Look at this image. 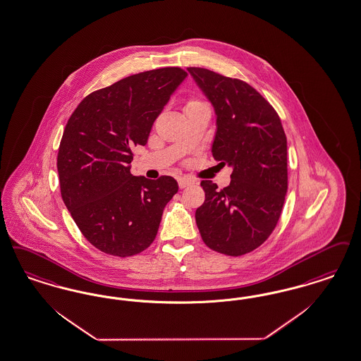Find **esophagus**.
Segmentation results:
<instances>
[{"label":"esophagus","mask_w":361,"mask_h":361,"mask_svg":"<svg viewBox=\"0 0 361 361\" xmlns=\"http://www.w3.org/2000/svg\"><path fill=\"white\" fill-rule=\"evenodd\" d=\"M192 184H193V180H192V178H188V177H180V178H178V187L181 188V189L189 187V185H192Z\"/></svg>","instance_id":"1"}]
</instances>
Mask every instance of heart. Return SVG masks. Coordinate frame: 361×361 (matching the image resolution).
Listing matches in <instances>:
<instances>
[{"mask_svg": "<svg viewBox=\"0 0 361 361\" xmlns=\"http://www.w3.org/2000/svg\"><path fill=\"white\" fill-rule=\"evenodd\" d=\"M196 104H202V102H199V101H189L187 103V107H192V106H196Z\"/></svg>", "mask_w": 361, "mask_h": 361, "instance_id": "1", "label": "heart"}]
</instances>
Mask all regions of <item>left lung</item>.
I'll return each mask as SVG.
<instances>
[{"mask_svg": "<svg viewBox=\"0 0 361 361\" xmlns=\"http://www.w3.org/2000/svg\"><path fill=\"white\" fill-rule=\"evenodd\" d=\"M216 113L212 156L231 165V183L217 189L200 183L205 200L196 209L202 242L211 250L240 257L274 231L288 192V140L274 107L240 79L189 67Z\"/></svg>", "mask_w": 361, "mask_h": 361, "instance_id": "left-lung-1", "label": "left lung"}]
</instances>
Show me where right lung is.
Here are the masks:
<instances>
[{"label": "right lung", "mask_w": 361, "mask_h": 361, "mask_svg": "<svg viewBox=\"0 0 361 361\" xmlns=\"http://www.w3.org/2000/svg\"><path fill=\"white\" fill-rule=\"evenodd\" d=\"M180 67L130 75L78 104L58 153L61 199L87 240L126 258L153 243L164 208L178 190L171 176L130 173L133 147L146 145L153 122L187 78Z\"/></svg>", "instance_id": "add662e5"}]
</instances>
